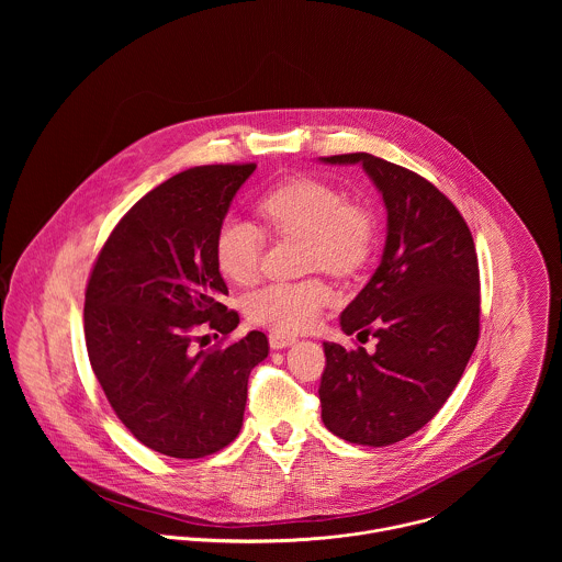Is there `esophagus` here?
<instances>
[{"instance_id": "obj_1", "label": "esophagus", "mask_w": 562, "mask_h": 562, "mask_svg": "<svg viewBox=\"0 0 562 562\" xmlns=\"http://www.w3.org/2000/svg\"><path fill=\"white\" fill-rule=\"evenodd\" d=\"M268 341H270V348H274V350H281V348H288V346H292V344L296 341V337H292V335H285V333H270V335H268Z\"/></svg>"}]
</instances>
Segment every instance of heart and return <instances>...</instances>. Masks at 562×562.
<instances>
[{"mask_svg": "<svg viewBox=\"0 0 562 562\" xmlns=\"http://www.w3.org/2000/svg\"><path fill=\"white\" fill-rule=\"evenodd\" d=\"M257 214L268 232L281 238H301L303 268H321L346 277L359 270L372 250L374 218L330 183L314 177H294L257 201ZM218 270L236 285H250L261 272V232L244 221L229 218L214 240ZM330 290L321 279L270 283L246 299L248 321L274 333H299L316 326Z\"/></svg>", "mask_w": 562, "mask_h": 562, "instance_id": "b5f03b06", "label": "heart"}]
</instances>
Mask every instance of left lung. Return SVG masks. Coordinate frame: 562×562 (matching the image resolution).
<instances>
[{
    "mask_svg": "<svg viewBox=\"0 0 562 562\" xmlns=\"http://www.w3.org/2000/svg\"><path fill=\"white\" fill-rule=\"evenodd\" d=\"M363 164L387 207L381 266L341 312L346 335L376 348L324 341V426L359 446H392L428 424L461 381L481 333V274L472 232L428 179L370 154Z\"/></svg>",
    "mask_w": 562,
    "mask_h": 562,
    "instance_id": "obj_1",
    "label": "left lung"
}]
</instances>
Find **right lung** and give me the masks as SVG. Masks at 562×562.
<instances>
[{
    "instance_id": "obj_1",
    "label": "right lung",
    "mask_w": 562,
    "mask_h": 562,
    "mask_svg": "<svg viewBox=\"0 0 562 562\" xmlns=\"http://www.w3.org/2000/svg\"><path fill=\"white\" fill-rule=\"evenodd\" d=\"M257 164L194 166L145 194L112 229L86 285L92 372L125 428L172 459H203L241 428L250 370L268 339L250 330L199 350L240 322L214 257L216 234Z\"/></svg>"
}]
</instances>
